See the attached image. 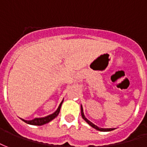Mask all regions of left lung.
I'll return each mask as SVG.
<instances>
[{
    "mask_svg": "<svg viewBox=\"0 0 147 147\" xmlns=\"http://www.w3.org/2000/svg\"><path fill=\"white\" fill-rule=\"evenodd\" d=\"M81 116H82L83 119H84V121H86L87 123L90 125V126H92V127L95 128V129H96V130H98V131H113V129H114V128H98V126H96V125H94L93 123H92V122L90 121H88V120L85 117V116H84V111H83V107H82V106H81Z\"/></svg>",
    "mask_w": 147,
    "mask_h": 147,
    "instance_id": "1",
    "label": "left lung"
}]
</instances>
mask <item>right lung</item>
<instances>
[{
	"label": "right lung",
	"mask_w": 147,
	"mask_h": 147,
	"mask_svg": "<svg viewBox=\"0 0 147 147\" xmlns=\"http://www.w3.org/2000/svg\"><path fill=\"white\" fill-rule=\"evenodd\" d=\"M63 100L61 102L60 105L59 106V107L56 110L55 112L52 113V114H50L49 116L45 117H39V118H34V120H31V121H26V120H23L22 119V121L26 123H27L29 125H45V124H47V123H49L51 121H52L53 119L55 118L56 117L59 115V111H60V108L61 106H62V103H63Z\"/></svg>",
	"instance_id": "right-lung-1"
}]
</instances>
